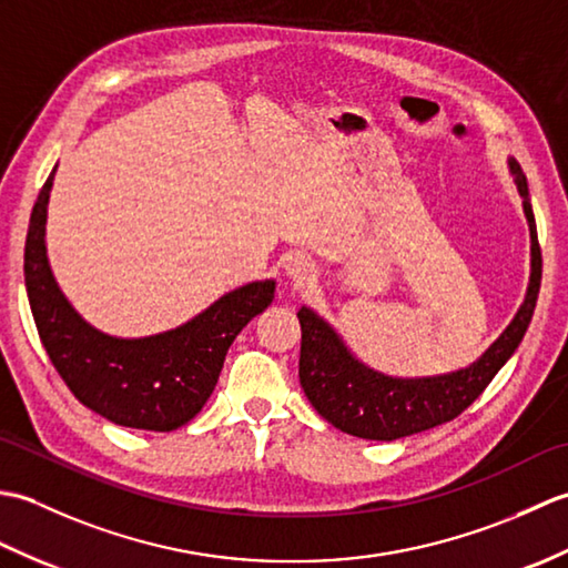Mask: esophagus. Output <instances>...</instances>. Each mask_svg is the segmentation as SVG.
<instances>
[{
  "label": "esophagus",
  "instance_id": "34e87169",
  "mask_svg": "<svg viewBox=\"0 0 568 568\" xmlns=\"http://www.w3.org/2000/svg\"><path fill=\"white\" fill-rule=\"evenodd\" d=\"M285 275L291 277L295 287H307L312 281H315V263H310L305 256H293L285 263Z\"/></svg>",
  "mask_w": 568,
  "mask_h": 568
}]
</instances>
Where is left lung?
<instances>
[{
	"label": "left lung",
	"mask_w": 568,
	"mask_h": 568,
	"mask_svg": "<svg viewBox=\"0 0 568 568\" xmlns=\"http://www.w3.org/2000/svg\"><path fill=\"white\" fill-rule=\"evenodd\" d=\"M517 190L523 195L525 216L532 236V275L525 303L517 310L488 352L468 368L429 378H390L361 364L348 352L327 322L303 307L297 312L303 344H300V385L317 413L336 429L361 439L393 442L425 432L458 417L476 397L488 388L496 373L520 346L532 322L541 283V251L537 224L529 204L527 178L517 161H510Z\"/></svg>",
	"instance_id": "8db88e82"
}]
</instances>
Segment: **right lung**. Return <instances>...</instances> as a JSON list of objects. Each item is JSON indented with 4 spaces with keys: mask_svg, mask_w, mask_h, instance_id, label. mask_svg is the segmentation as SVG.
I'll return each instance as SVG.
<instances>
[{
    "mask_svg": "<svg viewBox=\"0 0 568 568\" xmlns=\"http://www.w3.org/2000/svg\"><path fill=\"white\" fill-rule=\"evenodd\" d=\"M53 173L33 204L23 277L36 329L70 393L114 425L173 432L212 395L236 334L273 303L275 283H248L216 300L183 327L116 339L90 327L60 293L45 256V210Z\"/></svg>",
    "mask_w": 568,
    "mask_h": 568,
    "instance_id": "1",
    "label": "right lung"
}]
</instances>
